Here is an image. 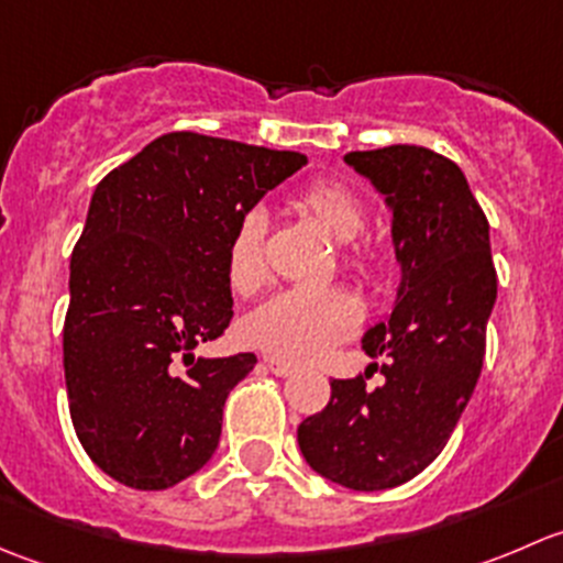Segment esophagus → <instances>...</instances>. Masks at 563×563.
Returning a JSON list of instances; mask_svg holds the SVG:
<instances>
[{
    "label": "esophagus",
    "instance_id": "obj_1",
    "mask_svg": "<svg viewBox=\"0 0 563 563\" xmlns=\"http://www.w3.org/2000/svg\"><path fill=\"white\" fill-rule=\"evenodd\" d=\"M264 365L269 367V371L275 373V376H280V378L291 376V373H294L291 365H286V362H283V360H275V356H264Z\"/></svg>",
    "mask_w": 563,
    "mask_h": 563
}]
</instances>
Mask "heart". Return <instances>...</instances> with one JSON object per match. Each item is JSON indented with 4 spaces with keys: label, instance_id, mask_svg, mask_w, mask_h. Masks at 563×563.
Here are the masks:
<instances>
[{
    "label": "heart",
    "instance_id": "1",
    "mask_svg": "<svg viewBox=\"0 0 563 563\" xmlns=\"http://www.w3.org/2000/svg\"><path fill=\"white\" fill-rule=\"evenodd\" d=\"M297 207L338 242H351L365 231L367 209L349 185L316 179L297 192ZM266 220L258 209L242 214L225 250V277L231 291L250 297L266 280ZM351 269L367 272V258L351 255ZM362 308L343 288H288L253 310L242 334L253 349L283 362H316L360 327Z\"/></svg>",
    "mask_w": 563,
    "mask_h": 563
}]
</instances>
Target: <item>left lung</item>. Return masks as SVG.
Segmentation results:
<instances>
[{
  "mask_svg": "<svg viewBox=\"0 0 563 563\" xmlns=\"http://www.w3.org/2000/svg\"><path fill=\"white\" fill-rule=\"evenodd\" d=\"M387 196L400 288L387 321L362 338L384 360L378 387L332 378L327 408L297 430L310 468L351 490H387L428 468L474 395L496 302L490 225L450 157L411 144L349 152Z\"/></svg>",
  "mask_w": 563,
  "mask_h": 563,
  "instance_id": "obj_1",
  "label": "left lung"
}]
</instances>
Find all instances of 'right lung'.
<instances>
[{"label": "right lung", "mask_w": 563, "mask_h": 563, "mask_svg": "<svg viewBox=\"0 0 563 563\" xmlns=\"http://www.w3.org/2000/svg\"><path fill=\"white\" fill-rule=\"evenodd\" d=\"M308 163L166 133L95 187L70 258L65 384L78 441L111 479L166 490L207 465L255 354L203 360L234 318L225 250L242 214Z\"/></svg>", "instance_id": "obj_1"}]
</instances>
